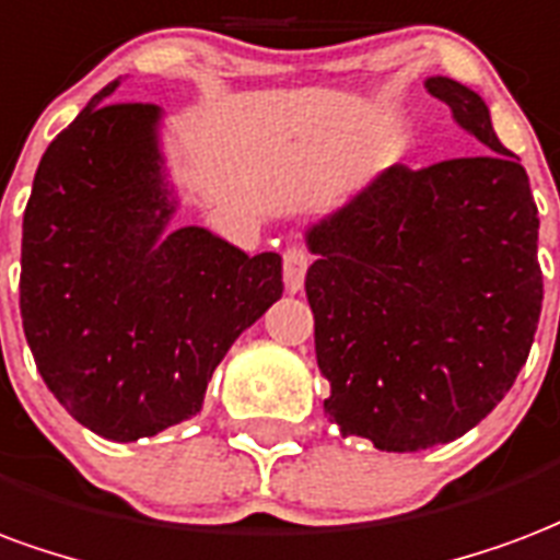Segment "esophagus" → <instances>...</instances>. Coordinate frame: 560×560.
Here are the masks:
<instances>
[{"label": "esophagus", "mask_w": 560, "mask_h": 560, "mask_svg": "<svg viewBox=\"0 0 560 560\" xmlns=\"http://www.w3.org/2000/svg\"><path fill=\"white\" fill-rule=\"evenodd\" d=\"M305 269H308V255L302 246L284 248V288L291 293H300L305 284Z\"/></svg>", "instance_id": "esophagus-1"}]
</instances>
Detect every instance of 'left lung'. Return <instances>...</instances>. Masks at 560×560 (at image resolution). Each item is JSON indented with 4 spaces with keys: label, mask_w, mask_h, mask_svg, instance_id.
<instances>
[{
    "label": "left lung",
    "mask_w": 560,
    "mask_h": 560,
    "mask_svg": "<svg viewBox=\"0 0 560 560\" xmlns=\"http://www.w3.org/2000/svg\"><path fill=\"white\" fill-rule=\"evenodd\" d=\"M428 91L487 153L392 165L308 228L305 293L343 436L424 451L469 433L511 392L532 350L544 272L537 205L520 156L466 85Z\"/></svg>",
    "instance_id": "8db88e82"
}]
</instances>
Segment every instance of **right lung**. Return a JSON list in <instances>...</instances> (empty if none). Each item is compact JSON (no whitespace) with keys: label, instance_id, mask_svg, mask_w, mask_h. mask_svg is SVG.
<instances>
[{"label":"right lung","instance_id":"1","mask_svg":"<svg viewBox=\"0 0 560 560\" xmlns=\"http://www.w3.org/2000/svg\"><path fill=\"white\" fill-rule=\"evenodd\" d=\"M97 91L40 156L23 213L20 314L47 388L82 428L136 442L201 412L231 343L279 300L281 258L168 231L163 109Z\"/></svg>","mask_w":560,"mask_h":560}]
</instances>
